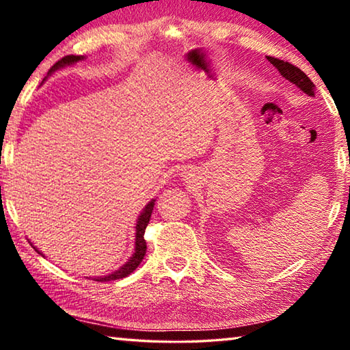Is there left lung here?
<instances>
[{"label": "left lung", "mask_w": 350, "mask_h": 350, "mask_svg": "<svg viewBox=\"0 0 350 350\" xmlns=\"http://www.w3.org/2000/svg\"><path fill=\"white\" fill-rule=\"evenodd\" d=\"M267 60L273 64L278 70H280L282 77H286L288 81H292L293 85L298 86L301 91H304L307 94V96H312V97L315 96V92H313L315 85H313L312 80L299 68H296L292 63L280 60V58H275V57H267Z\"/></svg>", "instance_id": "8db88e82"}]
</instances>
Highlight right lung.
I'll list each match as a JSON object with an SVG mask.
<instances>
[{"label": "right lung", "mask_w": 350, "mask_h": 350, "mask_svg": "<svg viewBox=\"0 0 350 350\" xmlns=\"http://www.w3.org/2000/svg\"><path fill=\"white\" fill-rule=\"evenodd\" d=\"M81 58L83 57H79V55H66V57H63L62 60H58L54 64V66L51 68L49 72H52V70H55L58 68L64 66V64H72L75 62H79V60H81ZM154 202H156V200H151V202L145 206L144 211H142L140 217H139V221H137V227H135V250H134V254L131 256V259H129L128 262L123 265V267H120L117 271H114V273H111L108 276H103V278H97L96 281L108 282V281L122 280V278H125L129 273H133V271L139 267V264L142 262V259H144L145 254H146V241L144 238V234H145L146 225H148V222H150L151 213H152V208H154Z\"/></svg>", "instance_id": "1"}]
</instances>
